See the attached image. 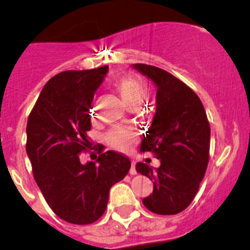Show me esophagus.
<instances>
[{
  "label": "esophagus",
  "mask_w": 250,
  "mask_h": 250,
  "mask_svg": "<svg viewBox=\"0 0 250 250\" xmlns=\"http://www.w3.org/2000/svg\"><path fill=\"white\" fill-rule=\"evenodd\" d=\"M130 175H136L137 174V170H136V162L133 160L132 162V167H130V170H129Z\"/></svg>",
  "instance_id": "obj_1"
}]
</instances>
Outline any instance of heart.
I'll list each match as a JSON object with an SVG mask.
<instances>
[{
	"label": "heart",
	"mask_w": 250,
	"mask_h": 250,
	"mask_svg": "<svg viewBox=\"0 0 250 250\" xmlns=\"http://www.w3.org/2000/svg\"><path fill=\"white\" fill-rule=\"evenodd\" d=\"M114 86L120 92L123 101L127 104V106L130 104H141L148 95L146 86L138 79L132 78V76H123V78L118 79L114 83ZM133 139H134V133L127 128H116V129L111 130L107 136L109 146L117 150H125L127 148H129Z\"/></svg>",
	"instance_id": "heart-1"
}]
</instances>
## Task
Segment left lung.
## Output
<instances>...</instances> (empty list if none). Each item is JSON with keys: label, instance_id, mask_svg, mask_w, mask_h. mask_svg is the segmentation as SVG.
Listing matches in <instances>:
<instances>
[{"label": "left lung", "instance_id": "obj_1", "mask_svg": "<svg viewBox=\"0 0 250 250\" xmlns=\"http://www.w3.org/2000/svg\"><path fill=\"white\" fill-rule=\"evenodd\" d=\"M133 67L157 86V109L143 134L141 151H151L159 167L137 163V171L153 181L143 204L157 214H176L192 202L209 158V123L199 96L183 81L157 66Z\"/></svg>", "mask_w": 250, "mask_h": 250}]
</instances>
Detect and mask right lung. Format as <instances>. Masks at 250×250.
Returning a JSON list of instances; mask_svg holds the SVG:
<instances>
[{
  "instance_id": "1",
  "label": "right lung",
  "mask_w": 250,
  "mask_h": 250,
  "mask_svg": "<svg viewBox=\"0 0 250 250\" xmlns=\"http://www.w3.org/2000/svg\"><path fill=\"white\" fill-rule=\"evenodd\" d=\"M108 66L67 70L53 76L42 90L27 122V150L34 179L46 204L59 218L90 225L104 213L109 188L122 180L130 160L113 150L81 164L90 148V108Z\"/></svg>"
}]
</instances>
